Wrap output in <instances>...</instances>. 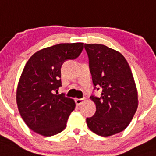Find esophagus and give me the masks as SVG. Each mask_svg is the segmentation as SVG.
<instances>
[{
    "label": "esophagus",
    "mask_w": 156,
    "mask_h": 156,
    "mask_svg": "<svg viewBox=\"0 0 156 156\" xmlns=\"http://www.w3.org/2000/svg\"><path fill=\"white\" fill-rule=\"evenodd\" d=\"M85 101V99H76L75 103L77 106H80L81 104H83V102Z\"/></svg>",
    "instance_id": "1"
}]
</instances>
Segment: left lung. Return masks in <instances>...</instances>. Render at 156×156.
Wrapping results in <instances>:
<instances>
[{"mask_svg": "<svg viewBox=\"0 0 156 156\" xmlns=\"http://www.w3.org/2000/svg\"><path fill=\"white\" fill-rule=\"evenodd\" d=\"M94 90L100 96L90 99L96 105L94 116L87 118L88 128L102 137L123 131L138 108V92L128 62L123 55L103 44H87Z\"/></svg>", "mask_w": 156, "mask_h": 156, "instance_id": "obj_1", "label": "left lung"}]
</instances>
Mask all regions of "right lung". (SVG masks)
I'll return each mask as SVG.
<instances>
[{
	"label": "right lung",
	"mask_w": 156,
	"mask_h": 156,
	"mask_svg": "<svg viewBox=\"0 0 156 156\" xmlns=\"http://www.w3.org/2000/svg\"><path fill=\"white\" fill-rule=\"evenodd\" d=\"M83 49V43L53 45L33 54L26 64L16 99L22 118L35 133L52 136L66 128L75 103L57 93L62 86L61 69L65 61L78 57Z\"/></svg>",
	"instance_id": "1"
}]
</instances>
